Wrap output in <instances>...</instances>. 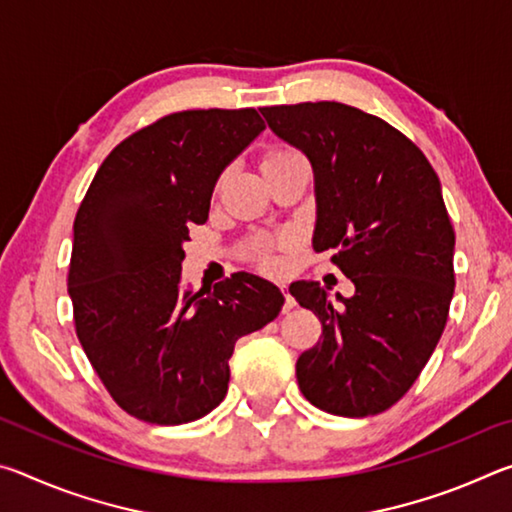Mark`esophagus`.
I'll list each match as a JSON object with an SVG mask.
<instances>
[{
    "label": "esophagus",
    "instance_id": "1",
    "mask_svg": "<svg viewBox=\"0 0 512 512\" xmlns=\"http://www.w3.org/2000/svg\"><path fill=\"white\" fill-rule=\"evenodd\" d=\"M282 293H284V314H287V311H291L293 307H296V300H293V296H291V293H289V289L287 287H284V284H282Z\"/></svg>",
    "mask_w": 512,
    "mask_h": 512
}]
</instances>
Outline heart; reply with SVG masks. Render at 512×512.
Listing matches in <instances>:
<instances>
[{
    "label": "heart",
    "instance_id": "1",
    "mask_svg": "<svg viewBox=\"0 0 512 512\" xmlns=\"http://www.w3.org/2000/svg\"><path fill=\"white\" fill-rule=\"evenodd\" d=\"M293 155H298V153L291 151V149H271V151H266L264 160H262V167H268V164H275V162L293 158ZM253 257L257 259L259 266L266 268V271H277V268L282 266V255H280V248H277V246H257Z\"/></svg>",
    "mask_w": 512,
    "mask_h": 512
}]
</instances>
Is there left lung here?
Wrapping results in <instances>:
<instances>
[{"label":"left lung","mask_w":512,"mask_h":512,"mask_svg":"<svg viewBox=\"0 0 512 512\" xmlns=\"http://www.w3.org/2000/svg\"><path fill=\"white\" fill-rule=\"evenodd\" d=\"M271 131L307 155L316 185L314 250L354 284L289 291L323 336L296 377L320 411L366 418L402 400L443 336L454 296V228L436 171L384 119L336 101L262 108Z\"/></svg>","instance_id":"obj_1"}]
</instances>
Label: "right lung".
I'll return each instance as SVG.
<instances>
[{
    "mask_svg": "<svg viewBox=\"0 0 512 512\" xmlns=\"http://www.w3.org/2000/svg\"><path fill=\"white\" fill-rule=\"evenodd\" d=\"M264 128L255 108L173 112L110 151L76 212L67 275L76 336L137 420L183 424L216 409L235 343L284 305L253 273L212 291L180 280L189 228L207 221L221 171Z\"/></svg>",
    "mask_w": 512,
    "mask_h": 512,
    "instance_id": "add662e5",
    "label": "right lung"
}]
</instances>
